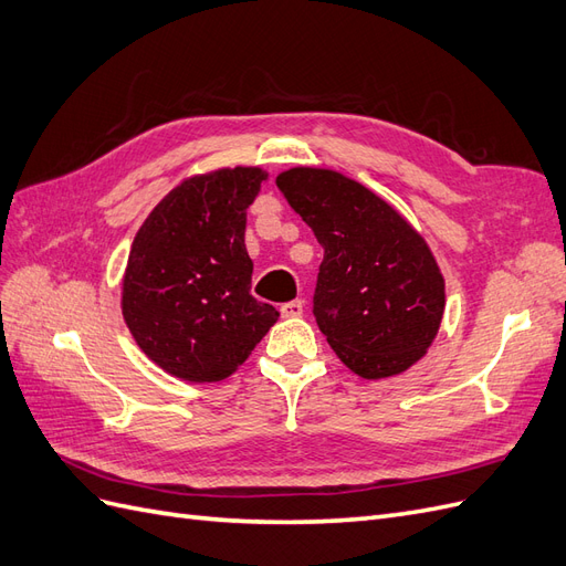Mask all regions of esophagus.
<instances>
[{
	"label": "esophagus",
	"mask_w": 566,
	"mask_h": 566,
	"mask_svg": "<svg viewBox=\"0 0 566 566\" xmlns=\"http://www.w3.org/2000/svg\"><path fill=\"white\" fill-rule=\"evenodd\" d=\"M302 312H304V304H302V300L285 302V304L281 306V314H283L285 318H297V316H302Z\"/></svg>",
	"instance_id": "34e87169"
}]
</instances>
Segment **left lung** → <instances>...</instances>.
Returning a JSON list of instances; mask_svg holds the SVG:
<instances>
[{"label": "left lung", "instance_id": "obj_1", "mask_svg": "<svg viewBox=\"0 0 566 566\" xmlns=\"http://www.w3.org/2000/svg\"><path fill=\"white\" fill-rule=\"evenodd\" d=\"M276 186L323 248L314 316L339 361L366 380L420 361L447 304L424 238L387 200L335 169L293 167Z\"/></svg>", "mask_w": 566, "mask_h": 566}]
</instances>
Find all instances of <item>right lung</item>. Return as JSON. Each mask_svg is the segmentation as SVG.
Returning a JSON list of instances; mask_svg holds the SVG:
<instances>
[{"instance_id":"1","label":"right lung","mask_w":566,"mask_h":566,"mask_svg":"<svg viewBox=\"0 0 566 566\" xmlns=\"http://www.w3.org/2000/svg\"><path fill=\"white\" fill-rule=\"evenodd\" d=\"M266 177L224 167L184 179L134 235L123 316L142 352L175 378H229L279 321L250 295L245 250L248 208Z\"/></svg>"}]
</instances>
